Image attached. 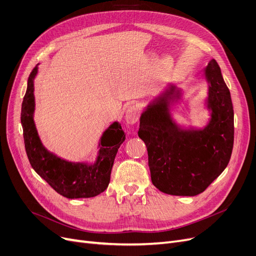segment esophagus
Returning a JSON list of instances; mask_svg holds the SVG:
<instances>
[{"label":"esophagus","instance_id":"esophagus-1","mask_svg":"<svg viewBox=\"0 0 256 256\" xmlns=\"http://www.w3.org/2000/svg\"><path fill=\"white\" fill-rule=\"evenodd\" d=\"M139 119V110L137 106L135 104H130L124 114V120L128 124H135Z\"/></svg>","mask_w":256,"mask_h":256}]
</instances>
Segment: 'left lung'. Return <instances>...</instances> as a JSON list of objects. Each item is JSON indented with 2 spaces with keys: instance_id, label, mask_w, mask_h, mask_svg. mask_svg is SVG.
Listing matches in <instances>:
<instances>
[{
  "instance_id": "left-lung-1",
  "label": "left lung",
  "mask_w": 256,
  "mask_h": 256,
  "mask_svg": "<svg viewBox=\"0 0 256 256\" xmlns=\"http://www.w3.org/2000/svg\"><path fill=\"white\" fill-rule=\"evenodd\" d=\"M208 84L204 126L180 124L174 108L184 89L169 82L140 116L139 137L148 152L152 182L160 192L176 196L202 193L227 167L234 147V108L230 89L212 59L201 74Z\"/></svg>"
}]
</instances>
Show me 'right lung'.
Here are the masks:
<instances>
[{"label":"right lung","instance_id":"right-lung-1","mask_svg":"<svg viewBox=\"0 0 256 256\" xmlns=\"http://www.w3.org/2000/svg\"><path fill=\"white\" fill-rule=\"evenodd\" d=\"M39 64L32 70L22 104L20 121L26 156L40 178L54 190L68 198H89L104 192L110 182L114 160L120 145L126 140L124 130L114 121L102 134L94 160L72 162L50 152L44 145L35 124L34 82Z\"/></svg>","mask_w":256,"mask_h":256}]
</instances>
